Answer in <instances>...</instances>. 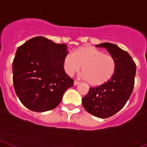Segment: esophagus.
Returning <instances> with one entry per match:
<instances>
[{
  "mask_svg": "<svg viewBox=\"0 0 147 147\" xmlns=\"http://www.w3.org/2000/svg\"><path fill=\"white\" fill-rule=\"evenodd\" d=\"M80 84V82H79L78 81H77V80H75V81H74V85L75 86L78 85V84Z\"/></svg>",
  "mask_w": 147,
  "mask_h": 147,
  "instance_id": "34e87169",
  "label": "esophagus"
}]
</instances>
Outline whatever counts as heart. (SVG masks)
Returning <instances> with one entry per match:
<instances>
[{
	"label": "heart",
	"instance_id": "heart-1",
	"mask_svg": "<svg viewBox=\"0 0 147 147\" xmlns=\"http://www.w3.org/2000/svg\"><path fill=\"white\" fill-rule=\"evenodd\" d=\"M82 67V78L92 86L106 84L112 79L116 69L115 58L109 54L92 47L82 46L69 52L63 59V68L72 76Z\"/></svg>",
	"mask_w": 147,
	"mask_h": 147
}]
</instances>
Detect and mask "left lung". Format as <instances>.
Segmentation results:
<instances>
[{
	"instance_id": "1",
	"label": "left lung",
	"mask_w": 147,
	"mask_h": 147,
	"mask_svg": "<svg viewBox=\"0 0 147 147\" xmlns=\"http://www.w3.org/2000/svg\"><path fill=\"white\" fill-rule=\"evenodd\" d=\"M96 46L105 48L115 58L116 69L110 81L90 88L82 103L88 113L106 118L121 110L130 97L135 85L136 65L129 54L117 45L106 42Z\"/></svg>"
}]
</instances>
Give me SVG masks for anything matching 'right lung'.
I'll list each match as a JSON object with an SVG mask.
<instances>
[{
    "label": "right lung",
    "instance_id": "1",
    "mask_svg": "<svg viewBox=\"0 0 147 147\" xmlns=\"http://www.w3.org/2000/svg\"><path fill=\"white\" fill-rule=\"evenodd\" d=\"M65 44L36 36L19 46L12 63L14 88L23 105L34 112L55 109L74 80L65 72Z\"/></svg>",
    "mask_w": 147,
    "mask_h": 147
}]
</instances>
